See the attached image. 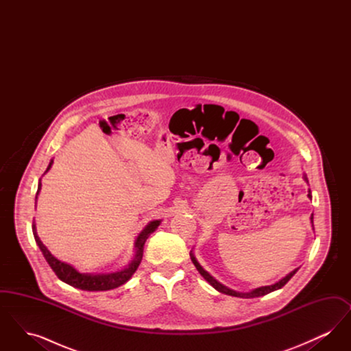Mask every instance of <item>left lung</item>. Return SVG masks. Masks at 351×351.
Wrapping results in <instances>:
<instances>
[{
    "label": "left lung",
    "instance_id": "left-lung-1",
    "mask_svg": "<svg viewBox=\"0 0 351 351\" xmlns=\"http://www.w3.org/2000/svg\"><path fill=\"white\" fill-rule=\"evenodd\" d=\"M302 179L308 183V178H306V175H305V173H304ZM308 197H309V199H312L311 189H309ZM311 222H312V226H313V215L311 216ZM189 255H191V259H192V262H193L195 267L197 268V271L200 272L201 276H202L208 283L210 284L215 289H217L218 292H221V293H225V295H229V296H234V298H241V299H252V298H259V296H265V295H267L269 292H274V291H276V289H280L282 287H284L285 284L289 282V279H291V278L298 272V269H299V268H295V269H293V271H291L288 275H285L283 279H280L279 282L271 284V285L258 287V288L251 289L249 292H238V291H234L232 288H229V287H226V285L219 283L216 278H213V276H212L206 269H204L200 263L197 262V259L195 258V255H193V252H192V251L189 252Z\"/></svg>",
    "mask_w": 351,
    "mask_h": 351
}]
</instances>
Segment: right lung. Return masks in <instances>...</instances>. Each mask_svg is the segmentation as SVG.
Wrapping results in <instances>:
<instances>
[{
  "instance_id": "right-lung-1",
  "label": "right lung",
  "mask_w": 351,
  "mask_h": 351,
  "mask_svg": "<svg viewBox=\"0 0 351 351\" xmlns=\"http://www.w3.org/2000/svg\"><path fill=\"white\" fill-rule=\"evenodd\" d=\"M52 163H53V159H51L50 165H49V167H47L45 173H47L50 171V168L52 167ZM40 188H42V184H40V180H39L38 191H36V197L35 199H38ZM160 222H162V219L150 221L143 228V230L138 234V237L135 239V243H134V246H135L134 258L126 267L114 271V272H106V274H84V272L77 271L73 266L68 265L66 262H62L60 259L53 256L51 254L50 250L43 245L40 238L38 237L36 228H35L34 222L33 234L35 242H36V245L39 246V249L42 251L45 259L47 261L50 267L53 269V272L56 274V276L62 282L69 284V285H72L75 288L83 289V291H109V289H114V288H117L119 285L126 283L133 276L134 272L136 271V268H138L141 261H142L143 246H145L146 239L150 237L151 233H154L158 229Z\"/></svg>"
}]
</instances>
